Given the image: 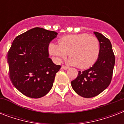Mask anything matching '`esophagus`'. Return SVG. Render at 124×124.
<instances>
[{"label":"esophagus","instance_id":"obj_1","mask_svg":"<svg viewBox=\"0 0 124 124\" xmlns=\"http://www.w3.org/2000/svg\"><path fill=\"white\" fill-rule=\"evenodd\" d=\"M62 69H63V70H68V69H69V67H68V66H64V65H63V66H62Z\"/></svg>","mask_w":124,"mask_h":124}]
</instances>
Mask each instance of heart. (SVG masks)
I'll return each instance as SVG.
<instances>
[{"instance_id":"b5f03b06","label":"heart","mask_w":124,"mask_h":124,"mask_svg":"<svg viewBox=\"0 0 124 124\" xmlns=\"http://www.w3.org/2000/svg\"><path fill=\"white\" fill-rule=\"evenodd\" d=\"M58 44L49 45V51L56 61L60 62L70 53L69 63L80 69H86L96 62L100 51L99 40L87 33L65 36Z\"/></svg>"}]
</instances>
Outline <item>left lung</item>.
<instances>
[{
    "label": "left lung",
    "instance_id": "obj_1",
    "mask_svg": "<svg viewBox=\"0 0 124 124\" xmlns=\"http://www.w3.org/2000/svg\"><path fill=\"white\" fill-rule=\"evenodd\" d=\"M99 40L100 51L96 62L89 69L78 71L77 77L71 81L73 90L84 98H92L105 90L111 82L115 57L112 45L102 34L94 33Z\"/></svg>",
    "mask_w": 124,
    "mask_h": 124
}]
</instances>
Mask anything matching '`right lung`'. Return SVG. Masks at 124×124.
<instances>
[{
	"mask_svg": "<svg viewBox=\"0 0 124 124\" xmlns=\"http://www.w3.org/2000/svg\"><path fill=\"white\" fill-rule=\"evenodd\" d=\"M57 33L35 28L17 36L8 54L12 84L25 96L41 98L52 88L61 66L49 58L48 46Z\"/></svg>",
	"mask_w": 124,
	"mask_h": 124,
	"instance_id": "add662e5",
	"label": "right lung"
}]
</instances>
